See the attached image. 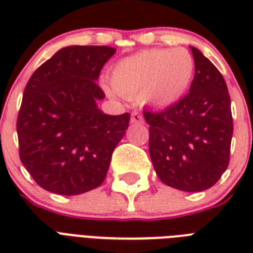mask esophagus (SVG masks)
I'll list each match as a JSON object with an SVG mask.
<instances>
[{
	"mask_svg": "<svg viewBox=\"0 0 253 253\" xmlns=\"http://www.w3.org/2000/svg\"><path fill=\"white\" fill-rule=\"evenodd\" d=\"M131 123H143V117L138 111H132L131 114Z\"/></svg>",
	"mask_w": 253,
	"mask_h": 253,
	"instance_id": "esophagus-1",
	"label": "esophagus"
}]
</instances>
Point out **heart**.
Masks as SVG:
<instances>
[{
  "label": "heart",
  "instance_id": "obj_1",
  "mask_svg": "<svg viewBox=\"0 0 253 253\" xmlns=\"http://www.w3.org/2000/svg\"><path fill=\"white\" fill-rule=\"evenodd\" d=\"M194 69V59L188 49H144L113 67L111 84L119 94L139 97L143 105L166 109L186 94ZM106 90L114 94V90Z\"/></svg>",
  "mask_w": 253,
  "mask_h": 253
}]
</instances>
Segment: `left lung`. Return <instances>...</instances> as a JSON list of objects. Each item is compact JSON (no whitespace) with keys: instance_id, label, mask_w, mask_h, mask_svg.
Instances as JSON below:
<instances>
[{"instance_id":"left-lung-1","label":"left lung","mask_w":253,"mask_h":253,"mask_svg":"<svg viewBox=\"0 0 253 253\" xmlns=\"http://www.w3.org/2000/svg\"><path fill=\"white\" fill-rule=\"evenodd\" d=\"M190 49L196 72L188 94L166 110L143 114L150 125L151 160L162 182L202 192L227 169L234 126L223 76L200 49Z\"/></svg>"}]
</instances>
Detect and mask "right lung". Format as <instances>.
Returning a JSON list of instances; mask_svg holds the SVG:
<instances>
[{"label": "right lung", "mask_w": 253, "mask_h": 253, "mask_svg": "<svg viewBox=\"0 0 253 253\" xmlns=\"http://www.w3.org/2000/svg\"><path fill=\"white\" fill-rule=\"evenodd\" d=\"M117 49L69 45L30 77L18 113L19 158L41 188L76 196L98 188L130 114H105L99 72Z\"/></svg>", "instance_id": "add662e5"}]
</instances>
